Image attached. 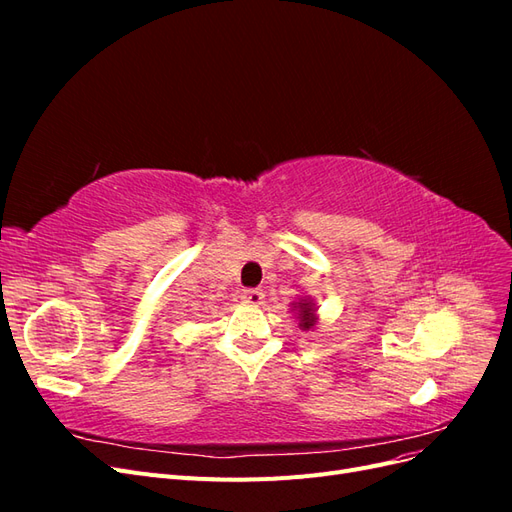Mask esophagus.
I'll return each mask as SVG.
<instances>
[{
  "label": "esophagus",
  "mask_w": 512,
  "mask_h": 512,
  "mask_svg": "<svg viewBox=\"0 0 512 512\" xmlns=\"http://www.w3.org/2000/svg\"><path fill=\"white\" fill-rule=\"evenodd\" d=\"M241 299H243V303L260 305L262 299H265V294H262V290H258V288H245V290H241Z\"/></svg>",
  "instance_id": "esophagus-1"
}]
</instances>
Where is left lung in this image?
Segmentation results:
<instances>
[{"label":"left lung","instance_id":"8db88e82","mask_svg":"<svg viewBox=\"0 0 512 512\" xmlns=\"http://www.w3.org/2000/svg\"><path fill=\"white\" fill-rule=\"evenodd\" d=\"M294 307H299V318H301V322H299V327L303 329V331H309L316 324V316H314V305L312 303H299V305H294Z\"/></svg>","mask_w":512,"mask_h":512}]
</instances>
